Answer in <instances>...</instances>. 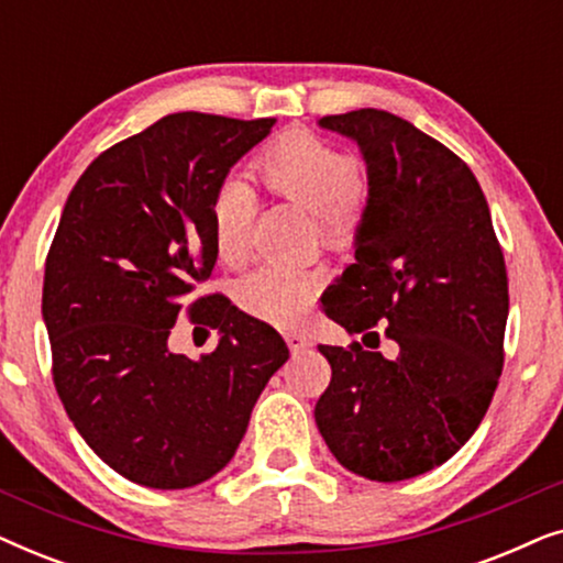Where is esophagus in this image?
Here are the masks:
<instances>
[{"label":"esophagus","mask_w":563,"mask_h":563,"mask_svg":"<svg viewBox=\"0 0 563 563\" xmlns=\"http://www.w3.org/2000/svg\"><path fill=\"white\" fill-rule=\"evenodd\" d=\"M284 341H287L289 351L295 353V356H297V353H305V351L312 349L310 338H307L305 333H299V330H287V333H284Z\"/></svg>","instance_id":"34e87169"}]
</instances>
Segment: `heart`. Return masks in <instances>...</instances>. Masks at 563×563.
Returning a JSON list of instances; mask_svg holds the SVG:
<instances>
[{
  "instance_id": "heart-1",
  "label": "heart",
  "mask_w": 563,
  "mask_h": 563,
  "mask_svg": "<svg viewBox=\"0 0 563 563\" xmlns=\"http://www.w3.org/2000/svg\"><path fill=\"white\" fill-rule=\"evenodd\" d=\"M258 181L276 197L314 212L328 243L351 241L358 228V161L312 133L282 135L253 164ZM256 195L243 181H228L210 207L212 245L220 261L238 264L251 245ZM314 282L297 268L268 264L245 276L238 287L243 310L272 325H295L310 310Z\"/></svg>"
}]
</instances>
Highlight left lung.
Wrapping results in <instances>:
<instances>
[{
  "label": "left lung",
  "instance_id": "left-lung-1",
  "mask_svg": "<svg viewBox=\"0 0 563 563\" xmlns=\"http://www.w3.org/2000/svg\"><path fill=\"white\" fill-rule=\"evenodd\" d=\"M320 128L358 145L368 197L356 264L322 295L330 320L398 343L384 360L320 345L333 368L314 422L338 464L402 482L449 461L487 412L503 374L507 272L484 191L464 161L397 114H330Z\"/></svg>",
  "mask_w": 563,
  "mask_h": 563
}]
</instances>
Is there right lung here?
Instances as JSON below:
<instances>
[{
	"label": "right lung",
	"mask_w": 563,
	"mask_h": 563,
	"mask_svg": "<svg viewBox=\"0 0 563 563\" xmlns=\"http://www.w3.org/2000/svg\"><path fill=\"white\" fill-rule=\"evenodd\" d=\"M274 122L166 114L91 161L66 199L43 282L53 382L89 449L143 487L187 489L225 468L289 358L272 325L222 295L189 305L191 322L220 330L218 349H168L218 261L212 199Z\"/></svg>",
	"instance_id": "add662e5"
}]
</instances>
